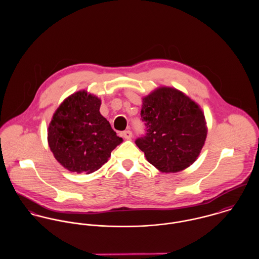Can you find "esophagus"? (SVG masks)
<instances>
[{
	"mask_svg": "<svg viewBox=\"0 0 259 259\" xmlns=\"http://www.w3.org/2000/svg\"><path fill=\"white\" fill-rule=\"evenodd\" d=\"M121 135L125 140H130L133 137V133L131 131H124Z\"/></svg>",
	"mask_w": 259,
	"mask_h": 259,
	"instance_id": "1",
	"label": "esophagus"
}]
</instances>
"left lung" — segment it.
Instances as JSON below:
<instances>
[{"label": "left lung", "instance_id": "8db88e82", "mask_svg": "<svg viewBox=\"0 0 259 259\" xmlns=\"http://www.w3.org/2000/svg\"><path fill=\"white\" fill-rule=\"evenodd\" d=\"M141 115L147 135L136 145L159 171L179 172L197 159L207 136L206 120L185 93L170 87L155 89L143 98Z\"/></svg>", "mask_w": 259, "mask_h": 259}]
</instances>
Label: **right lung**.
<instances>
[{
  "instance_id": "obj_1",
  "label": "right lung",
  "mask_w": 259,
  "mask_h": 259,
  "mask_svg": "<svg viewBox=\"0 0 259 259\" xmlns=\"http://www.w3.org/2000/svg\"><path fill=\"white\" fill-rule=\"evenodd\" d=\"M101 99L78 91L55 111L48 127V144L68 170L90 175L105 164L122 139L101 112Z\"/></svg>"
}]
</instances>
